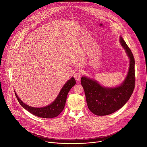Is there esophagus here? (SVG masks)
Listing matches in <instances>:
<instances>
[{
    "mask_svg": "<svg viewBox=\"0 0 147 147\" xmlns=\"http://www.w3.org/2000/svg\"><path fill=\"white\" fill-rule=\"evenodd\" d=\"M74 78H75L76 80L79 81L80 80V78H81V73L80 72L76 73L75 74H74Z\"/></svg>",
    "mask_w": 147,
    "mask_h": 147,
    "instance_id": "esophagus-1",
    "label": "esophagus"
}]
</instances>
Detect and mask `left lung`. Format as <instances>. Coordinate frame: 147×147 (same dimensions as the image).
<instances>
[{
	"label": "left lung",
	"mask_w": 147,
	"mask_h": 147,
	"mask_svg": "<svg viewBox=\"0 0 147 147\" xmlns=\"http://www.w3.org/2000/svg\"><path fill=\"white\" fill-rule=\"evenodd\" d=\"M120 43L130 59L127 75L121 85L112 88L105 87L95 80L86 76L81 78L88 107L91 112L97 116L108 115L121 108L129 100L134 89V58L121 36H120Z\"/></svg>",
	"instance_id": "obj_1"
}]
</instances>
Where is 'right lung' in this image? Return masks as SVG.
Here are the masks:
<instances>
[{
    "instance_id": "obj_1",
    "label": "right lung",
    "mask_w": 147,
    "mask_h": 147,
    "mask_svg": "<svg viewBox=\"0 0 147 147\" xmlns=\"http://www.w3.org/2000/svg\"><path fill=\"white\" fill-rule=\"evenodd\" d=\"M76 82L74 78L71 77L62 87L55 100L49 105L42 108L28 106L18 98L16 92L15 95L21 105L32 115L42 118H53L57 116L63 110L67 94L70 89L76 84Z\"/></svg>"
}]
</instances>
